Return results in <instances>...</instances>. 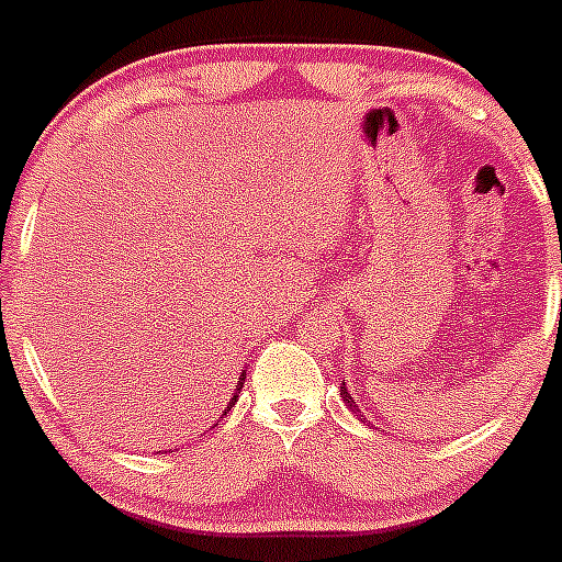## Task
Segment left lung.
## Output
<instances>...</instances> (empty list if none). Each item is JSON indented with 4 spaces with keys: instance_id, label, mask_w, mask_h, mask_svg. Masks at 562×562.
Here are the masks:
<instances>
[{
    "instance_id": "obj_1",
    "label": "left lung",
    "mask_w": 562,
    "mask_h": 562,
    "mask_svg": "<svg viewBox=\"0 0 562 562\" xmlns=\"http://www.w3.org/2000/svg\"><path fill=\"white\" fill-rule=\"evenodd\" d=\"M339 395H342V401H345V404H348V406H351V409H357V401H353L351 398V393H348V390H339ZM359 412V409H357ZM362 418H364V415H362Z\"/></svg>"
}]
</instances>
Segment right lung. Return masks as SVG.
<instances>
[{"instance_id":"right-lung-1","label":"right lung","mask_w":562,"mask_h":562,"mask_svg":"<svg viewBox=\"0 0 562 562\" xmlns=\"http://www.w3.org/2000/svg\"><path fill=\"white\" fill-rule=\"evenodd\" d=\"M241 384H245V373H241V379H239V384H236V393H239V390H241ZM234 393V398H231V404H228V409H231V406H234L236 404V398H239V395H236Z\"/></svg>"}]
</instances>
